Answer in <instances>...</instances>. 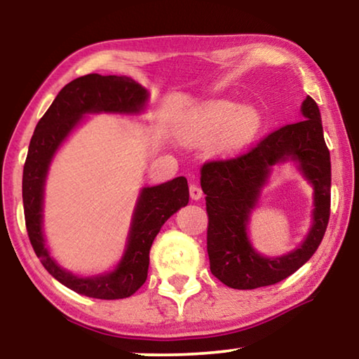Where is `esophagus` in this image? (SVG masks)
<instances>
[{
  "label": "esophagus",
  "instance_id": "esophagus-1",
  "mask_svg": "<svg viewBox=\"0 0 359 359\" xmlns=\"http://www.w3.org/2000/svg\"><path fill=\"white\" fill-rule=\"evenodd\" d=\"M189 196H191V199H193V201H199L201 198H203V189H201L198 184H191L189 186Z\"/></svg>",
  "mask_w": 359,
  "mask_h": 359
}]
</instances>
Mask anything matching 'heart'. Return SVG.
<instances>
[{
  "label": "heart",
  "mask_w": 359,
  "mask_h": 359,
  "mask_svg": "<svg viewBox=\"0 0 359 359\" xmlns=\"http://www.w3.org/2000/svg\"><path fill=\"white\" fill-rule=\"evenodd\" d=\"M263 130V114L257 106L229 100H209L189 107L176 124V134L186 144L208 142L215 158H237L257 144Z\"/></svg>",
  "instance_id": "heart-1"
}]
</instances>
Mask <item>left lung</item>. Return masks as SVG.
Listing matches in <instances>:
<instances>
[{"label":"left lung","instance_id":"1","mask_svg":"<svg viewBox=\"0 0 359 359\" xmlns=\"http://www.w3.org/2000/svg\"><path fill=\"white\" fill-rule=\"evenodd\" d=\"M302 119L284 126L238 158L210 161L201 171L209 215L210 273L232 289L276 284L306 264L320 245L330 217L332 165L317 102L307 96ZM292 163L313 186L311 229L303 243L279 257H266L249 240V222L276 164Z\"/></svg>","mask_w":359,"mask_h":359}]
</instances>
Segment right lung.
<instances>
[{
	"instance_id": "add662e5",
	"label": "right lung",
	"mask_w": 359,
	"mask_h": 359,
	"mask_svg": "<svg viewBox=\"0 0 359 359\" xmlns=\"http://www.w3.org/2000/svg\"><path fill=\"white\" fill-rule=\"evenodd\" d=\"M150 93L129 76H80L62 88L29 144L22 173V204L27 235L43 268L72 291L95 299H124L145 283L149 253L161 225L189 203L188 181L183 176L156 186H144L137 196L126 247L116 266L97 274L68 271L50 255L43 235V198L47 175L57 151L91 114L140 116Z\"/></svg>"
}]
</instances>
